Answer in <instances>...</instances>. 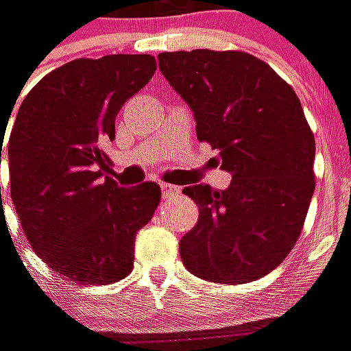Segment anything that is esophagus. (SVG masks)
Instances as JSON below:
<instances>
[{
	"label": "esophagus",
	"mask_w": 351,
	"mask_h": 351,
	"mask_svg": "<svg viewBox=\"0 0 351 351\" xmlns=\"http://www.w3.org/2000/svg\"><path fill=\"white\" fill-rule=\"evenodd\" d=\"M160 188H162L163 197H171V195H178L180 193V188L178 186H173V184H160Z\"/></svg>",
	"instance_id": "34e87169"
}]
</instances>
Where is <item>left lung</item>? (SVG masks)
Listing matches in <instances>:
<instances>
[{"instance_id": "1", "label": "left lung", "mask_w": 351, "mask_h": 351, "mask_svg": "<svg viewBox=\"0 0 351 351\" xmlns=\"http://www.w3.org/2000/svg\"><path fill=\"white\" fill-rule=\"evenodd\" d=\"M158 63L193 111L197 139L232 175L227 189H182L199 206L180 240L184 266L204 281H256L292 251L314 193V136L300 98L245 51H163Z\"/></svg>"}]
</instances>
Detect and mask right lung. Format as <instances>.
Masks as SVG:
<instances>
[{"label": "right lung", "instance_id": "add662e5", "mask_svg": "<svg viewBox=\"0 0 351 351\" xmlns=\"http://www.w3.org/2000/svg\"><path fill=\"white\" fill-rule=\"evenodd\" d=\"M154 72L147 53L74 59L44 76L18 110L7 149L12 204L33 251L72 281L124 279L136 234L160 204L158 184L119 186L104 152L117 113Z\"/></svg>", "mask_w": 351, "mask_h": 351}]
</instances>
